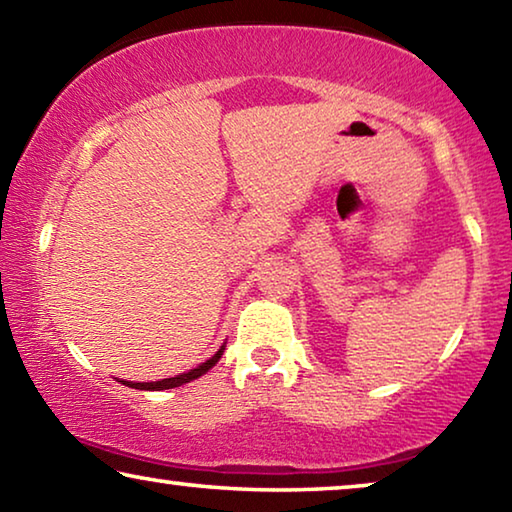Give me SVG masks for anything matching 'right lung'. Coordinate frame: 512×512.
I'll return each mask as SVG.
<instances>
[{
  "instance_id": "right-lung-1",
  "label": "right lung",
  "mask_w": 512,
  "mask_h": 512,
  "mask_svg": "<svg viewBox=\"0 0 512 512\" xmlns=\"http://www.w3.org/2000/svg\"><path fill=\"white\" fill-rule=\"evenodd\" d=\"M222 352H224V345H222V350H217L215 355H212L208 361H203L201 366L192 368L190 373H183V375H176V377H167V380H160V382H123V384H125V387L141 389V391H162V389H174V387H180V384L196 380V377H201L203 373H208L210 368L217 364L219 357H222Z\"/></svg>"
}]
</instances>
